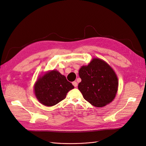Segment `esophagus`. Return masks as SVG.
I'll list each match as a JSON object with an SVG mask.
<instances>
[{
	"mask_svg": "<svg viewBox=\"0 0 146 146\" xmlns=\"http://www.w3.org/2000/svg\"><path fill=\"white\" fill-rule=\"evenodd\" d=\"M72 85L74 86V87H77V85H78V83H77V82H72Z\"/></svg>",
	"mask_w": 146,
	"mask_h": 146,
	"instance_id": "obj_1",
	"label": "esophagus"
}]
</instances>
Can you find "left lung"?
I'll list each match as a JSON object with an SVG mask.
<instances>
[{
	"instance_id": "8db88e82",
	"label": "left lung",
	"mask_w": 146,
	"mask_h": 146,
	"mask_svg": "<svg viewBox=\"0 0 146 146\" xmlns=\"http://www.w3.org/2000/svg\"><path fill=\"white\" fill-rule=\"evenodd\" d=\"M82 79L78 88L83 98L96 107H103L115 98L118 90V78L107 62L94 58L88 65L79 69Z\"/></svg>"
}]
</instances>
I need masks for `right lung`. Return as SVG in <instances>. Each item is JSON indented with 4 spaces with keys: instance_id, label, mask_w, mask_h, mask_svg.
Segmentation results:
<instances>
[{
    "instance_id": "1",
    "label": "right lung",
    "mask_w": 146,
    "mask_h": 146,
    "mask_svg": "<svg viewBox=\"0 0 146 146\" xmlns=\"http://www.w3.org/2000/svg\"><path fill=\"white\" fill-rule=\"evenodd\" d=\"M74 86L58 70L46 72L38 78L34 85V92L41 104L52 107L64 99L68 92Z\"/></svg>"
}]
</instances>
